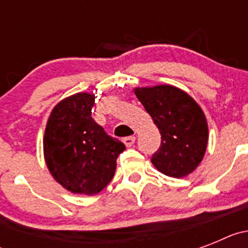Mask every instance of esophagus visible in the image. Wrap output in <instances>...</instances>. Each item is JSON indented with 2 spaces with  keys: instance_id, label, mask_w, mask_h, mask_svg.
<instances>
[{
  "instance_id": "34e87169",
  "label": "esophagus",
  "mask_w": 248,
  "mask_h": 248,
  "mask_svg": "<svg viewBox=\"0 0 248 248\" xmlns=\"http://www.w3.org/2000/svg\"><path fill=\"white\" fill-rule=\"evenodd\" d=\"M123 143L125 144L126 148H130V146L134 145L135 143V137H126L123 139Z\"/></svg>"
}]
</instances>
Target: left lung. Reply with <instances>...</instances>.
Wrapping results in <instances>:
<instances>
[{"label": "left lung", "mask_w": 248, "mask_h": 248, "mask_svg": "<svg viewBox=\"0 0 248 248\" xmlns=\"http://www.w3.org/2000/svg\"><path fill=\"white\" fill-rule=\"evenodd\" d=\"M134 93L161 134V145L151 163L171 177L191 174L201 163L209 140L202 109L174 85L135 88Z\"/></svg>", "instance_id": "1"}]
</instances>
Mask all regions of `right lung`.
I'll list each match as a JSON object with an SVG mask.
<instances>
[{"label": "right lung", "instance_id": "obj_1", "mask_svg": "<svg viewBox=\"0 0 248 248\" xmlns=\"http://www.w3.org/2000/svg\"><path fill=\"white\" fill-rule=\"evenodd\" d=\"M95 95L64 98L48 118L43 138L47 168L54 180L73 194L95 195L111 181L125 145L109 137L92 118Z\"/></svg>", "mask_w": 248, "mask_h": 248}]
</instances>
